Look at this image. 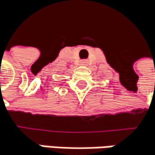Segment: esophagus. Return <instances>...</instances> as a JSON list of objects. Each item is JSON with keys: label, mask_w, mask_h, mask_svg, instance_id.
<instances>
[{"label": "esophagus", "mask_w": 155, "mask_h": 155, "mask_svg": "<svg viewBox=\"0 0 155 155\" xmlns=\"http://www.w3.org/2000/svg\"><path fill=\"white\" fill-rule=\"evenodd\" d=\"M83 63H86V61H83Z\"/></svg>", "instance_id": "34e87169"}]
</instances>
